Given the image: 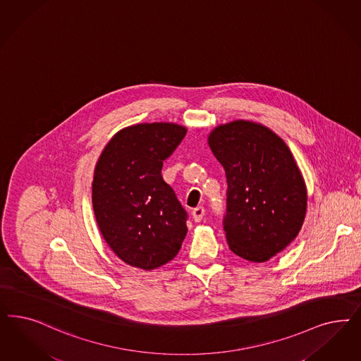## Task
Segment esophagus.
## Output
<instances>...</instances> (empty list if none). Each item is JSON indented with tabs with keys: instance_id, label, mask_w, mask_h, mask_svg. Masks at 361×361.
<instances>
[{
	"instance_id": "esophagus-1",
	"label": "esophagus",
	"mask_w": 361,
	"mask_h": 361,
	"mask_svg": "<svg viewBox=\"0 0 361 361\" xmlns=\"http://www.w3.org/2000/svg\"><path fill=\"white\" fill-rule=\"evenodd\" d=\"M204 214H206V209L203 206H198L197 209H192V218H194V221H200L203 219V216H204Z\"/></svg>"
}]
</instances>
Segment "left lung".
Segmentation results:
<instances>
[{
    "mask_svg": "<svg viewBox=\"0 0 361 361\" xmlns=\"http://www.w3.org/2000/svg\"><path fill=\"white\" fill-rule=\"evenodd\" d=\"M209 145L227 178L223 228L230 250L267 262L296 238L307 209L291 152L275 133L248 121L215 128Z\"/></svg>",
    "mask_w": 361,
    "mask_h": 361,
    "instance_id": "left-lung-1",
    "label": "left lung"
}]
</instances>
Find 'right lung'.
Returning a JSON list of instances; mask_svg holds the SVG:
<instances>
[{
	"mask_svg": "<svg viewBox=\"0 0 361 361\" xmlns=\"http://www.w3.org/2000/svg\"><path fill=\"white\" fill-rule=\"evenodd\" d=\"M185 135L186 128L174 123L130 126L107 143L97 163L95 219L106 243L133 267L166 264L186 236L187 211L161 174Z\"/></svg>",
	"mask_w": 361,
	"mask_h": 361,
	"instance_id": "add662e5",
	"label": "right lung"
}]
</instances>
